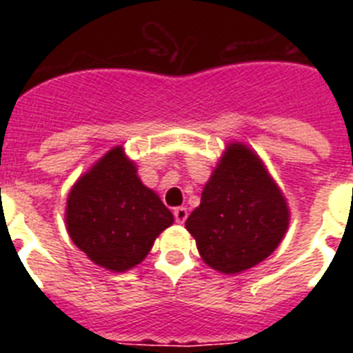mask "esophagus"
Returning <instances> with one entry per match:
<instances>
[{"label":"esophagus","mask_w":353,"mask_h":353,"mask_svg":"<svg viewBox=\"0 0 353 353\" xmlns=\"http://www.w3.org/2000/svg\"><path fill=\"white\" fill-rule=\"evenodd\" d=\"M173 215H174V221H176V223H185V219H187V208L185 207H176L173 210Z\"/></svg>","instance_id":"esophagus-1"}]
</instances>
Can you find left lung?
<instances>
[{
	"mask_svg": "<svg viewBox=\"0 0 353 353\" xmlns=\"http://www.w3.org/2000/svg\"><path fill=\"white\" fill-rule=\"evenodd\" d=\"M288 223L285 196L261 159L242 143H230L185 228L208 267L239 274L276 251Z\"/></svg>",
	"mask_w": 353,
	"mask_h": 353,
	"instance_id": "left-lung-1",
	"label": "left lung"
}]
</instances>
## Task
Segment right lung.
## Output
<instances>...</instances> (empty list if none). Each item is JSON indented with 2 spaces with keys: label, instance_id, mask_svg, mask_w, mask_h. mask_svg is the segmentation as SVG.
I'll return each instance as SVG.
<instances>
[{
  "label": "right lung",
  "instance_id": "add662e5",
  "mask_svg": "<svg viewBox=\"0 0 353 353\" xmlns=\"http://www.w3.org/2000/svg\"><path fill=\"white\" fill-rule=\"evenodd\" d=\"M138 170L114 146L68 192L65 223L72 242L93 263L125 272L141 263L173 214L139 180Z\"/></svg>",
  "mask_w": 353,
  "mask_h": 353
}]
</instances>
